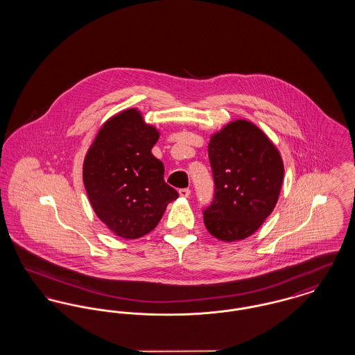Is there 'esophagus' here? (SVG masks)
Listing matches in <instances>:
<instances>
[{
    "label": "esophagus",
    "mask_w": 355,
    "mask_h": 355,
    "mask_svg": "<svg viewBox=\"0 0 355 355\" xmlns=\"http://www.w3.org/2000/svg\"><path fill=\"white\" fill-rule=\"evenodd\" d=\"M180 196L181 197H184V198H187L189 196H190V189H180Z\"/></svg>",
    "instance_id": "1"
}]
</instances>
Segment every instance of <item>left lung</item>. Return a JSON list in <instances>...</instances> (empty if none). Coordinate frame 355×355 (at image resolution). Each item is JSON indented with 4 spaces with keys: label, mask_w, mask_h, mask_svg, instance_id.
Instances as JSON below:
<instances>
[{
    "label": "left lung",
    "mask_w": 355,
    "mask_h": 355,
    "mask_svg": "<svg viewBox=\"0 0 355 355\" xmlns=\"http://www.w3.org/2000/svg\"><path fill=\"white\" fill-rule=\"evenodd\" d=\"M213 202L203 210L209 233L233 242L255 233L271 214L284 182L282 157L257 125L236 119L210 138Z\"/></svg>",
    "instance_id": "left-lung-1"
}]
</instances>
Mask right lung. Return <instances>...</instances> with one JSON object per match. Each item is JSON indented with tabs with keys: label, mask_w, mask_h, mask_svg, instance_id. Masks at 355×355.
Listing matches in <instances>:
<instances>
[{
	"label": "right lung",
	"mask_w": 355,
	"mask_h": 355,
	"mask_svg": "<svg viewBox=\"0 0 355 355\" xmlns=\"http://www.w3.org/2000/svg\"><path fill=\"white\" fill-rule=\"evenodd\" d=\"M158 138L139 110L126 109L102 125L86 153L83 178L89 201L121 238L150 233L178 198L164 180V164L152 154Z\"/></svg>",
	"instance_id": "1"
}]
</instances>
